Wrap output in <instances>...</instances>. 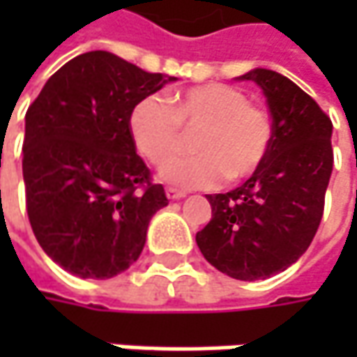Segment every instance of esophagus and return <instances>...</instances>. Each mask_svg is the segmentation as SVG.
Listing matches in <instances>:
<instances>
[{
  "label": "esophagus",
  "instance_id": "1",
  "mask_svg": "<svg viewBox=\"0 0 357 357\" xmlns=\"http://www.w3.org/2000/svg\"><path fill=\"white\" fill-rule=\"evenodd\" d=\"M183 197H186V192H183V190H178V188H172V186H169V188H167V199L169 200H178V199H183Z\"/></svg>",
  "mask_w": 357,
  "mask_h": 357
}]
</instances>
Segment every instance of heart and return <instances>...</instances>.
I'll return each mask as SVG.
<instances>
[{"label": "heart", "instance_id": "1", "mask_svg": "<svg viewBox=\"0 0 357 357\" xmlns=\"http://www.w3.org/2000/svg\"><path fill=\"white\" fill-rule=\"evenodd\" d=\"M199 128L192 158L173 159L182 127ZM129 130L137 151L153 165H164L162 181L183 188H214L225 176L244 181L264 165L274 125L262 107L250 105L236 87L208 83L181 91L169 103L149 95L132 107Z\"/></svg>", "mask_w": 357, "mask_h": 357}]
</instances>
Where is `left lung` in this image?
Instances as JSON below:
<instances>
[{
	"label": "left lung",
	"instance_id": "8db88e82",
	"mask_svg": "<svg viewBox=\"0 0 357 357\" xmlns=\"http://www.w3.org/2000/svg\"><path fill=\"white\" fill-rule=\"evenodd\" d=\"M274 139L260 171L225 195H206L213 218L197 234L202 256L236 280H264L292 266L320 227L332 176V121L294 81L252 69Z\"/></svg>",
	"mask_w": 357,
	"mask_h": 357
}]
</instances>
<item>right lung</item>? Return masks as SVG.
I'll list each match as a JSON object with an SVG mask.
<instances>
[{
  "label": "right lung",
  "instance_id": "right-lung-1",
  "mask_svg": "<svg viewBox=\"0 0 357 357\" xmlns=\"http://www.w3.org/2000/svg\"><path fill=\"white\" fill-rule=\"evenodd\" d=\"M176 77L89 51L49 77L25 115L23 183L33 234L79 278H113L137 262L153 214L169 204L137 155L132 107Z\"/></svg>",
  "mask_w": 357,
  "mask_h": 357
}]
</instances>
